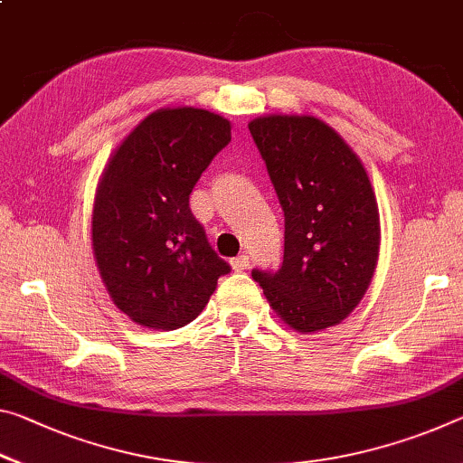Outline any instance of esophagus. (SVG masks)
<instances>
[{
	"label": "esophagus",
	"mask_w": 463,
	"mask_h": 463,
	"mask_svg": "<svg viewBox=\"0 0 463 463\" xmlns=\"http://www.w3.org/2000/svg\"><path fill=\"white\" fill-rule=\"evenodd\" d=\"M231 266H232L234 271H243V269L249 268V258H247V255H239V258L231 260Z\"/></svg>",
	"instance_id": "obj_1"
}]
</instances>
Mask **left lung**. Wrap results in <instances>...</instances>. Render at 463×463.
Returning <instances> with one entry per match:
<instances>
[{
    "mask_svg": "<svg viewBox=\"0 0 463 463\" xmlns=\"http://www.w3.org/2000/svg\"><path fill=\"white\" fill-rule=\"evenodd\" d=\"M284 212V261L253 269L271 309L300 334L342 324L361 303L379 260L375 192L361 158L313 115L249 121Z\"/></svg>",
    "mask_w": 463,
    "mask_h": 463,
    "instance_id": "1",
    "label": "left lung"
}]
</instances>
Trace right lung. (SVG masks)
<instances>
[{
  "label": "right lung",
  "instance_id": "add662e5",
  "mask_svg": "<svg viewBox=\"0 0 463 463\" xmlns=\"http://www.w3.org/2000/svg\"><path fill=\"white\" fill-rule=\"evenodd\" d=\"M229 142L224 117L195 107L158 109L102 171L92 210L94 260L115 307L137 326H187L231 271L189 208L197 179Z\"/></svg>",
  "mask_w": 463,
  "mask_h": 463
}]
</instances>
